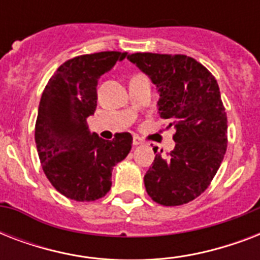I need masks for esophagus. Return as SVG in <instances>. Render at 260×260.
Returning <instances> with one entry per match:
<instances>
[{
    "instance_id": "esophagus-1",
    "label": "esophagus",
    "mask_w": 260,
    "mask_h": 260,
    "mask_svg": "<svg viewBox=\"0 0 260 260\" xmlns=\"http://www.w3.org/2000/svg\"><path fill=\"white\" fill-rule=\"evenodd\" d=\"M134 146H140V144H142V140H140V139L138 138V136H135L134 138Z\"/></svg>"
}]
</instances>
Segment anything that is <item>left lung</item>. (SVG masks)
Masks as SVG:
<instances>
[{"label":"left lung","mask_w":260,"mask_h":260,"mask_svg":"<svg viewBox=\"0 0 260 260\" xmlns=\"http://www.w3.org/2000/svg\"><path fill=\"white\" fill-rule=\"evenodd\" d=\"M128 59L156 86L159 116L175 129L170 154L154 150L144 175L147 193L160 205L187 204L205 191L226 151L228 121L217 81L186 55L136 52Z\"/></svg>","instance_id":"left-lung-1"}]
</instances>
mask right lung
<instances>
[{
    "mask_svg": "<svg viewBox=\"0 0 260 260\" xmlns=\"http://www.w3.org/2000/svg\"><path fill=\"white\" fill-rule=\"evenodd\" d=\"M126 52L81 55L59 67L47 83L35 126L44 174L51 185L74 201H95L112 186V170L132 147L128 132L112 142L90 134L87 117L97 108L98 79Z\"/></svg>",
    "mask_w": 260,
    "mask_h": 260,
    "instance_id": "1",
    "label": "right lung"
}]
</instances>
